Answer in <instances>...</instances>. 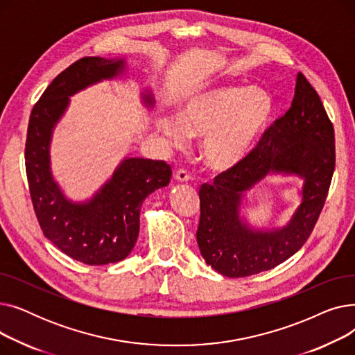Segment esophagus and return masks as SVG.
Listing matches in <instances>:
<instances>
[{"label":"esophagus","instance_id":"obj_1","mask_svg":"<svg viewBox=\"0 0 355 355\" xmlns=\"http://www.w3.org/2000/svg\"><path fill=\"white\" fill-rule=\"evenodd\" d=\"M174 178H175L177 181H180V182H185V181H189V180H190V175H189V173H187V171L184 170V168H180V170H177V171H175Z\"/></svg>","mask_w":355,"mask_h":355}]
</instances>
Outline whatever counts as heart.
Masks as SVG:
<instances>
[{
    "label": "heart",
    "instance_id": "obj_1",
    "mask_svg": "<svg viewBox=\"0 0 355 355\" xmlns=\"http://www.w3.org/2000/svg\"><path fill=\"white\" fill-rule=\"evenodd\" d=\"M273 99L262 87L226 85L201 92L184 103L181 116H164L159 128L170 145L181 146L189 134L202 137L201 158L214 171L243 161L263 132Z\"/></svg>",
    "mask_w": 355,
    "mask_h": 355
}]
</instances>
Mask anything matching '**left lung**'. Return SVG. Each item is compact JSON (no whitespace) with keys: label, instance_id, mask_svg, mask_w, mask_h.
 <instances>
[{"label":"left lung","instance_id":"1","mask_svg":"<svg viewBox=\"0 0 355 355\" xmlns=\"http://www.w3.org/2000/svg\"><path fill=\"white\" fill-rule=\"evenodd\" d=\"M335 168L334 126L318 93L297 73L286 114L263 132L248 157L200 187L197 243L216 272L245 277L270 270L300 250L325 204ZM269 172L304 178L303 201L286 227L254 231L239 217L244 193Z\"/></svg>","mask_w":355,"mask_h":355}]
</instances>
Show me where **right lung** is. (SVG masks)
Segmentation results:
<instances>
[{
  "label": "right lung",
  "instance_id": "1",
  "mask_svg": "<svg viewBox=\"0 0 355 355\" xmlns=\"http://www.w3.org/2000/svg\"><path fill=\"white\" fill-rule=\"evenodd\" d=\"M125 70V60L83 58L74 62L44 90L31 110L26 141V173L33 207L44 236L69 257L86 265H107L123 260L134 249L139 233L142 201L171 178L165 161L125 158L103 187L85 202L67 200L50 170L53 128L73 96ZM144 102L153 107L154 98Z\"/></svg>",
  "mask_w": 355,
  "mask_h": 355
}]
</instances>
